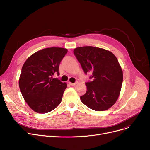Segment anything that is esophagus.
<instances>
[{
    "label": "esophagus",
    "instance_id": "34e87169",
    "mask_svg": "<svg viewBox=\"0 0 150 150\" xmlns=\"http://www.w3.org/2000/svg\"><path fill=\"white\" fill-rule=\"evenodd\" d=\"M69 84H70V85L71 86H75V85H76V84H78V83L76 82V83H69Z\"/></svg>",
    "mask_w": 150,
    "mask_h": 150
}]
</instances>
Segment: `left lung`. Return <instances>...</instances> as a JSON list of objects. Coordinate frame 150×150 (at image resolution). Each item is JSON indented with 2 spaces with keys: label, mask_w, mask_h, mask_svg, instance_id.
Segmentation results:
<instances>
[{
  "label": "left lung",
  "mask_w": 150,
  "mask_h": 150,
  "mask_svg": "<svg viewBox=\"0 0 150 150\" xmlns=\"http://www.w3.org/2000/svg\"><path fill=\"white\" fill-rule=\"evenodd\" d=\"M74 53L84 71L92 73L86 83L85 94L81 102L95 111H105L118 100L121 89L123 74L116 57L111 51L94 47H81L74 49Z\"/></svg>",
  "instance_id": "obj_1"
}]
</instances>
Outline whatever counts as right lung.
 <instances>
[{
	"label": "right lung",
	"instance_id": "add662e5",
	"mask_svg": "<svg viewBox=\"0 0 150 150\" xmlns=\"http://www.w3.org/2000/svg\"><path fill=\"white\" fill-rule=\"evenodd\" d=\"M67 49L51 47L39 50L30 56L23 64L19 86L24 100L38 113H47L61 102L67 84L56 78L59 64Z\"/></svg>",
	"mask_w": 150,
	"mask_h": 150
}]
</instances>
